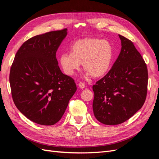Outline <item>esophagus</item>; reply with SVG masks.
<instances>
[{
	"mask_svg": "<svg viewBox=\"0 0 159 159\" xmlns=\"http://www.w3.org/2000/svg\"><path fill=\"white\" fill-rule=\"evenodd\" d=\"M78 85H79V88L81 89H84L85 88V84L83 82H80Z\"/></svg>",
	"mask_w": 159,
	"mask_h": 159,
	"instance_id": "obj_1",
	"label": "esophagus"
}]
</instances>
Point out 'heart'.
<instances>
[{
  "instance_id": "heart-1",
  "label": "heart",
  "mask_w": 159,
  "mask_h": 159,
  "mask_svg": "<svg viewBox=\"0 0 159 159\" xmlns=\"http://www.w3.org/2000/svg\"><path fill=\"white\" fill-rule=\"evenodd\" d=\"M113 57V49L106 40L95 38L77 40L71 47V52L60 56V64L64 73L72 75L80 64L93 78H100L109 71Z\"/></svg>"
}]
</instances>
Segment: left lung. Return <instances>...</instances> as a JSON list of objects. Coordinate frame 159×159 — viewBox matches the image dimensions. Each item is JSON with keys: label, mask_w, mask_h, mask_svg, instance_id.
I'll return each instance as SVG.
<instances>
[{"label": "left lung", "mask_w": 159, "mask_h": 159, "mask_svg": "<svg viewBox=\"0 0 159 159\" xmlns=\"http://www.w3.org/2000/svg\"><path fill=\"white\" fill-rule=\"evenodd\" d=\"M121 52L111 69L93 85V111L99 122L108 125L125 122L137 112L147 93V65L133 43L119 35Z\"/></svg>", "instance_id": "obj_1"}]
</instances>
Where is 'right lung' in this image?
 Masks as SVG:
<instances>
[{"mask_svg":"<svg viewBox=\"0 0 159 159\" xmlns=\"http://www.w3.org/2000/svg\"><path fill=\"white\" fill-rule=\"evenodd\" d=\"M66 28L34 36L16 52L9 81L13 102L30 121L53 125L65 113L77 90L74 80L62 73L56 54Z\"/></svg>","mask_w":159,"mask_h":159,"instance_id":"obj_1","label":"right lung"}]
</instances>
